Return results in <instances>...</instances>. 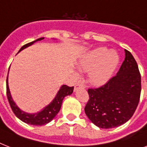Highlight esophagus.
I'll return each instance as SVG.
<instances>
[{
  "instance_id": "esophagus-1",
  "label": "esophagus",
  "mask_w": 147,
  "mask_h": 147,
  "mask_svg": "<svg viewBox=\"0 0 147 147\" xmlns=\"http://www.w3.org/2000/svg\"><path fill=\"white\" fill-rule=\"evenodd\" d=\"M85 88L84 85H83L82 83H77L76 85H75V88H74V91L76 92L78 88Z\"/></svg>"
}]
</instances>
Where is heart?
I'll list each match as a JSON object with an SVG mask.
<instances>
[{"label":"heart","instance_id":"1","mask_svg":"<svg viewBox=\"0 0 147 147\" xmlns=\"http://www.w3.org/2000/svg\"><path fill=\"white\" fill-rule=\"evenodd\" d=\"M119 55L114 50L104 47L92 51L78 64L79 70L89 72V80L94 85L107 82L118 65Z\"/></svg>","mask_w":147,"mask_h":147}]
</instances>
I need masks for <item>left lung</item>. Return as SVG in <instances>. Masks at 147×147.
I'll list each match as a JSON object with an SVG mask.
<instances>
[{
  "mask_svg": "<svg viewBox=\"0 0 147 147\" xmlns=\"http://www.w3.org/2000/svg\"><path fill=\"white\" fill-rule=\"evenodd\" d=\"M125 59L116 76L98 88H89L85 112L100 128L109 129L125 123L139 104L141 76L132 54L124 49Z\"/></svg>",
  "mask_w": 147,
  "mask_h": 147,
  "instance_id": "obj_1",
  "label": "left lung"
}]
</instances>
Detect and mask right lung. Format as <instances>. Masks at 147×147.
Here are the masks:
<instances>
[{"instance_id":"right-lung-1","label":"right lung","mask_w":147,"mask_h":147,"mask_svg":"<svg viewBox=\"0 0 147 147\" xmlns=\"http://www.w3.org/2000/svg\"><path fill=\"white\" fill-rule=\"evenodd\" d=\"M43 39H44V37L39 38V39L34 40L33 42L25 44L20 48L19 52H20L23 49H26V47L33 45L34 42L40 41V40H43ZM73 90L74 87H69V86H67L65 85H62V87L60 88L59 91L58 92L56 96L49 103V105H47V107H45L41 111L38 112V113L29 114V113L23 111L22 110L20 109L19 107H17V105H16V103L13 101L12 97H11V94H10L9 86H8V75L7 78V96L8 101H9V104H10L13 112L14 113L17 117H18L20 121H22L24 123H28V124H31V125L42 126L49 123L57 115L58 113L59 112L61 106H62V100H63L65 97L72 94Z\"/></svg>"}]
</instances>
